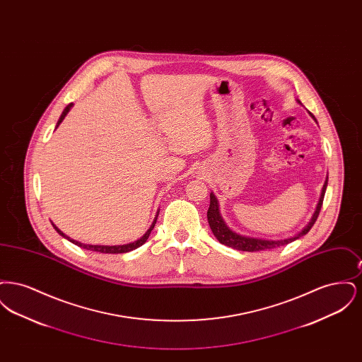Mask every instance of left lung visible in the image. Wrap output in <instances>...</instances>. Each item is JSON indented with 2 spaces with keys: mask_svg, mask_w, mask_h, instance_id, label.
<instances>
[{
  "mask_svg": "<svg viewBox=\"0 0 362 362\" xmlns=\"http://www.w3.org/2000/svg\"><path fill=\"white\" fill-rule=\"evenodd\" d=\"M297 103H300V100H297ZM301 104V103H300ZM310 117L315 119V117L310 112ZM316 121V119H315ZM328 175L326 177V182L323 185V189L320 192V198L319 202L316 205V209L310 217V223L305 225L298 233H296L294 236L286 238V239H279V240H270V239H262V238H251V236H244L240 233H236L235 230H232L228 225L225 224L224 218L221 217L220 213V205H218V199L216 198V195L213 192H210V206L207 210V221L210 225V229L213 232V235L216 236V239L220 241L221 244L228 245L230 248L239 250V251H248V252H255V251H263V250H272L276 247H281L285 244H289L292 241L300 239L301 236L307 235L310 230V228L315 224V221L317 220V216L320 213V209L323 205V198L326 194L327 189Z\"/></svg>",
  "mask_w": 362,
  "mask_h": 362,
  "instance_id": "8db88e82",
  "label": "left lung"
}]
</instances>
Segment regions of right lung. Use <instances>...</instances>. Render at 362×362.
Instances as JSON below:
<instances>
[{
    "label": "right lung",
    "mask_w": 362,
    "mask_h": 362,
    "mask_svg": "<svg viewBox=\"0 0 362 362\" xmlns=\"http://www.w3.org/2000/svg\"><path fill=\"white\" fill-rule=\"evenodd\" d=\"M73 107V103H70L69 105H66L65 107V110L62 111V114H61V117H59V119L57 122V127L61 124V122L65 119V117L68 115V112L70 111V108ZM55 127V129H57ZM158 211H160V209L157 210V214H156L155 220H153V223L151 225V228L145 232V235L142 236V238H139L138 240L133 241V243H127V244H121V245H98V244H84V243H80V241L73 240V239H70L69 236H66L62 230H59L55 225L52 224L54 226V229L62 236V238H65V239H68V240L71 241L73 244H76V245H78V247H81V248H84V250H89V251H96V252H102V254H123V252H129V251H133V250H136L138 247H141L145 241L148 240V238H149V235H151V232L153 230V228H155L156 221H157V216H158Z\"/></svg>",
    "instance_id": "add662e5"
}]
</instances>
